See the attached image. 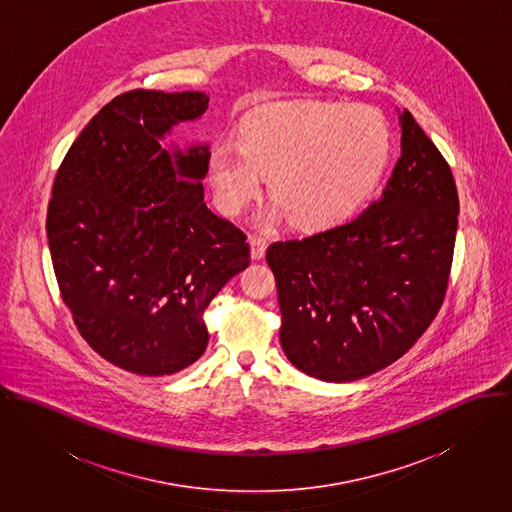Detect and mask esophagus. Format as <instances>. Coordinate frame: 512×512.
<instances>
[{"label":"esophagus","mask_w":512,"mask_h":512,"mask_svg":"<svg viewBox=\"0 0 512 512\" xmlns=\"http://www.w3.org/2000/svg\"><path fill=\"white\" fill-rule=\"evenodd\" d=\"M249 245H251V257L255 261H261L265 257V251H267V239L261 237V235H251Z\"/></svg>","instance_id":"esophagus-1"}]
</instances>
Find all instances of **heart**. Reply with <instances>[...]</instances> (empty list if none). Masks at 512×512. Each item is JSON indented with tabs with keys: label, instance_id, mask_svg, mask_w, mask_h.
<instances>
[{
	"label": "heart",
	"instance_id": "b5f03b06",
	"mask_svg": "<svg viewBox=\"0 0 512 512\" xmlns=\"http://www.w3.org/2000/svg\"><path fill=\"white\" fill-rule=\"evenodd\" d=\"M239 143L208 153V176L220 208L235 216L261 188L300 229H326L355 216L377 192L393 159L385 115L334 100L267 104L237 127Z\"/></svg>",
	"mask_w": 512,
	"mask_h": 512
}]
</instances>
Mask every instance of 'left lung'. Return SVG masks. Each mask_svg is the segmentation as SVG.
Here are the masks:
<instances>
[{
    "mask_svg": "<svg viewBox=\"0 0 512 512\" xmlns=\"http://www.w3.org/2000/svg\"><path fill=\"white\" fill-rule=\"evenodd\" d=\"M383 196L355 220L267 249L283 314L281 345L328 383L373 375L436 318L454 259V174L408 110Z\"/></svg>",
    "mask_w": 512,
    "mask_h": 512,
    "instance_id": "obj_1",
    "label": "left lung"
}]
</instances>
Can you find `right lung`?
I'll use <instances>...</instances> for the list:
<instances>
[{"label":"right lung","instance_id":"add662e5","mask_svg":"<svg viewBox=\"0 0 512 512\" xmlns=\"http://www.w3.org/2000/svg\"><path fill=\"white\" fill-rule=\"evenodd\" d=\"M208 102L125 92L82 129L55 178L47 237L60 296L90 347L135 375L200 359L204 310L251 261L245 233L204 202L208 145H161Z\"/></svg>","mask_w":512,"mask_h":512}]
</instances>
